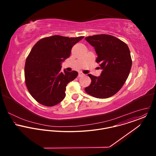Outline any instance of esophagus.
Listing matches in <instances>:
<instances>
[{
    "label": "esophagus",
    "instance_id": "34e87169",
    "mask_svg": "<svg viewBox=\"0 0 156 156\" xmlns=\"http://www.w3.org/2000/svg\"><path fill=\"white\" fill-rule=\"evenodd\" d=\"M84 76V74H83L82 72H79V74H78V77H82Z\"/></svg>",
    "mask_w": 156,
    "mask_h": 156
}]
</instances>
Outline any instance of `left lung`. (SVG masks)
Masks as SVG:
<instances>
[{"instance_id":"left-lung-1","label":"left lung","mask_w":156,"mask_h":156,"mask_svg":"<svg viewBox=\"0 0 156 156\" xmlns=\"http://www.w3.org/2000/svg\"><path fill=\"white\" fill-rule=\"evenodd\" d=\"M85 40L95 48L96 62L103 71L98 77L88 74L91 83L85 90L95 98H109L120 90L129 75L132 61L129 47L106 34L89 36Z\"/></svg>"}]
</instances>
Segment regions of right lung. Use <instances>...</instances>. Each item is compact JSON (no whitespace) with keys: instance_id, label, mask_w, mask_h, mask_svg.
I'll return each instance as SVG.
<instances>
[{"instance_id":"obj_1","label":"right lung","mask_w":156,"mask_h":156,"mask_svg":"<svg viewBox=\"0 0 156 156\" xmlns=\"http://www.w3.org/2000/svg\"><path fill=\"white\" fill-rule=\"evenodd\" d=\"M84 37L53 35L38 41L26 58L25 83L29 93L45 106L56 105L66 97L67 85L78 73L61 71V62L69 58L73 46Z\"/></svg>"}]
</instances>
